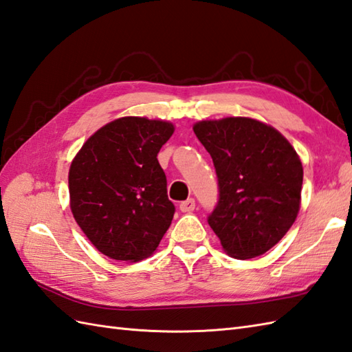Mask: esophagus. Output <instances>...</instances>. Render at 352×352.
Segmentation results:
<instances>
[{
  "label": "esophagus",
  "instance_id": "esophagus-1",
  "mask_svg": "<svg viewBox=\"0 0 352 352\" xmlns=\"http://www.w3.org/2000/svg\"><path fill=\"white\" fill-rule=\"evenodd\" d=\"M179 210L183 211V213H192V211L195 210V199L189 198L183 201L182 204H179Z\"/></svg>",
  "mask_w": 352,
  "mask_h": 352
}]
</instances>
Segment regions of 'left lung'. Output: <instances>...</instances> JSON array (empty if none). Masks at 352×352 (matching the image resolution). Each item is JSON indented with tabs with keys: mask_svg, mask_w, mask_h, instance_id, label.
<instances>
[{
	"mask_svg": "<svg viewBox=\"0 0 352 352\" xmlns=\"http://www.w3.org/2000/svg\"><path fill=\"white\" fill-rule=\"evenodd\" d=\"M193 132L217 175L219 201L208 225L232 258L263 255L298 214L303 166L296 150L272 126L244 117L199 121Z\"/></svg>",
	"mask_w": 352,
	"mask_h": 352,
	"instance_id": "8db88e82",
	"label": "left lung"
}]
</instances>
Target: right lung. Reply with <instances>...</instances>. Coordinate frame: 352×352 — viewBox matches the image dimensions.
<instances>
[{
    "label": "right lung",
    "instance_id": "1",
    "mask_svg": "<svg viewBox=\"0 0 352 352\" xmlns=\"http://www.w3.org/2000/svg\"><path fill=\"white\" fill-rule=\"evenodd\" d=\"M173 133L168 121L122 117L89 136L73 159L72 213L103 255L138 263L168 231L175 207L157 154Z\"/></svg>",
    "mask_w": 352,
    "mask_h": 352
}]
</instances>
